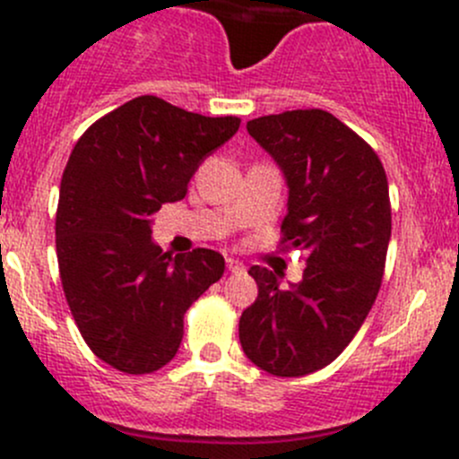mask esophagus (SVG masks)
Listing matches in <instances>:
<instances>
[{
	"mask_svg": "<svg viewBox=\"0 0 459 459\" xmlns=\"http://www.w3.org/2000/svg\"><path fill=\"white\" fill-rule=\"evenodd\" d=\"M226 266H229L230 273H244V271H247V266H244V264L239 262V259H235V257L226 259Z\"/></svg>",
	"mask_w": 459,
	"mask_h": 459,
	"instance_id": "34e87169",
	"label": "esophagus"
}]
</instances>
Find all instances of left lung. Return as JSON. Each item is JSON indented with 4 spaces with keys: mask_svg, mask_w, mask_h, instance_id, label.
<instances>
[{
    "mask_svg": "<svg viewBox=\"0 0 459 459\" xmlns=\"http://www.w3.org/2000/svg\"><path fill=\"white\" fill-rule=\"evenodd\" d=\"M247 128L289 186L281 244L308 257L289 289L280 273L251 266L259 290L239 317V342L262 371L299 377L349 346L377 298L391 239L386 173L373 148L326 110H286Z\"/></svg>",
    "mask_w": 459,
    "mask_h": 459,
    "instance_id": "8db88e82",
    "label": "left lung"
}]
</instances>
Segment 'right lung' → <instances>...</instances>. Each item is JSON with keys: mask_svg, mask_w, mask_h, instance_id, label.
Returning <instances> with one entry per match:
<instances>
[{"mask_svg": "<svg viewBox=\"0 0 459 459\" xmlns=\"http://www.w3.org/2000/svg\"><path fill=\"white\" fill-rule=\"evenodd\" d=\"M238 128V117L142 95L97 119L68 157L55 220L59 277L84 342L117 371L169 364L184 313L224 275L211 248L161 253L151 215L184 200L202 161Z\"/></svg>", "mask_w": 459, "mask_h": 459, "instance_id": "add662e5", "label": "right lung"}]
</instances>
